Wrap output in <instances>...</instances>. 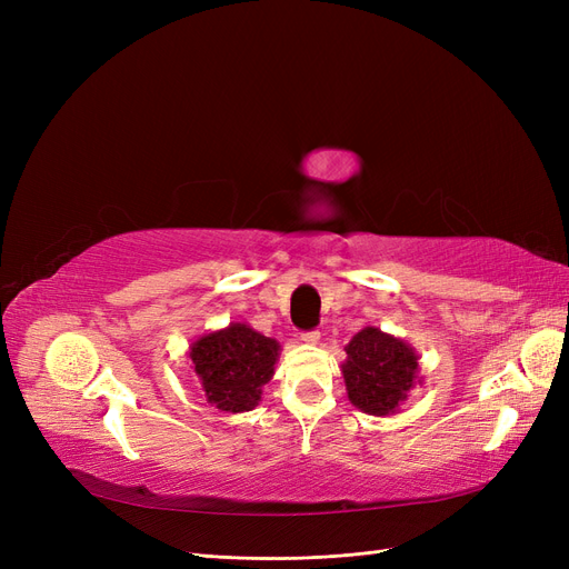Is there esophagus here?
<instances>
[{"label": "esophagus", "instance_id": "esophagus-1", "mask_svg": "<svg viewBox=\"0 0 569 569\" xmlns=\"http://www.w3.org/2000/svg\"><path fill=\"white\" fill-rule=\"evenodd\" d=\"M301 341L318 343L320 341V332L318 330H306V332H301Z\"/></svg>", "mask_w": 569, "mask_h": 569}]
</instances>
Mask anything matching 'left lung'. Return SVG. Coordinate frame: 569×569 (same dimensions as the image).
I'll list each match as a JSON object with an SVG mask.
<instances>
[{
    "label": "left lung",
    "instance_id": "8db88e82",
    "mask_svg": "<svg viewBox=\"0 0 569 569\" xmlns=\"http://www.w3.org/2000/svg\"><path fill=\"white\" fill-rule=\"evenodd\" d=\"M341 372L353 406L370 416H389L416 382L418 356L406 341L366 327L349 341Z\"/></svg>",
    "mask_w": 569,
    "mask_h": 569
}]
</instances>
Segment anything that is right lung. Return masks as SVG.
<instances>
[{"label":"right lung","instance_id":"obj_1","mask_svg":"<svg viewBox=\"0 0 569 569\" xmlns=\"http://www.w3.org/2000/svg\"><path fill=\"white\" fill-rule=\"evenodd\" d=\"M278 351V341L234 322L194 341L189 358L206 399L220 410L244 412L261 401V387L270 382Z\"/></svg>","mask_w":569,"mask_h":569}]
</instances>
